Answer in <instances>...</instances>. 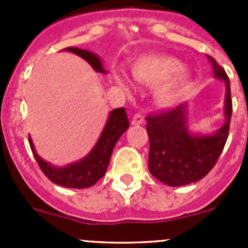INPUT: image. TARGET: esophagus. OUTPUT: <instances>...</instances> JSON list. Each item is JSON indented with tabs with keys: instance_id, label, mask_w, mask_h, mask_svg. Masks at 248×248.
<instances>
[{
	"instance_id": "obj_1",
	"label": "esophagus",
	"mask_w": 248,
	"mask_h": 248,
	"mask_svg": "<svg viewBox=\"0 0 248 248\" xmlns=\"http://www.w3.org/2000/svg\"><path fill=\"white\" fill-rule=\"evenodd\" d=\"M144 124V116H142L141 112H138V114H136L133 116V119H132V124Z\"/></svg>"
}]
</instances>
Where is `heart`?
<instances>
[{
  "label": "heart",
  "instance_id": "obj_1",
  "mask_svg": "<svg viewBox=\"0 0 248 248\" xmlns=\"http://www.w3.org/2000/svg\"><path fill=\"white\" fill-rule=\"evenodd\" d=\"M131 73L134 79L144 84H157L155 99L162 107L175 106L184 97L191 84L192 76L177 59L167 55H142L133 62ZM115 80L128 89L129 79L124 72L115 73Z\"/></svg>",
  "mask_w": 248,
  "mask_h": 248
}]
</instances>
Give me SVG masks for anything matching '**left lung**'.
<instances>
[{"label": "left lung", "mask_w": 248, "mask_h": 248, "mask_svg": "<svg viewBox=\"0 0 248 248\" xmlns=\"http://www.w3.org/2000/svg\"><path fill=\"white\" fill-rule=\"evenodd\" d=\"M206 57L211 63L214 77L226 84L222 127L210 134L192 132L187 103L146 117L150 140L149 170L167 186H185L206 176L216 164L228 138L232 117L231 82L216 60L209 55Z\"/></svg>", "instance_id": "8db88e82"}]
</instances>
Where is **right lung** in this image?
Instances as JSON below:
<instances>
[{
  "mask_svg": "<svg viewBox=\"0 0 248 248\" xmlns=\"http://www.w3.org/2000/svg\"><path fill=\"white\" fill-rule=\"evenodd\" d=\"M63 50L73 52L84 59L98 73H108V71H106L104 68L101 57L94 52L76 46L64 47ZM128 117H127L124 108L111 110L109 112L106 126L91 151L79 161L67 164L64 167L54 166L42 158L37 154L32 138L29 136L30 146H31L37 163L50 181L59 186L67 187V188H87V187L93 186L101 177L104 176L107 169H108L112 150H114L117 140L128 129Z\"/></svg>",
  "mask_w": 248,
  "mask_h": 248,
  "instance_id": "add662e5",
  "label": "right lung"
}]
</instances>
